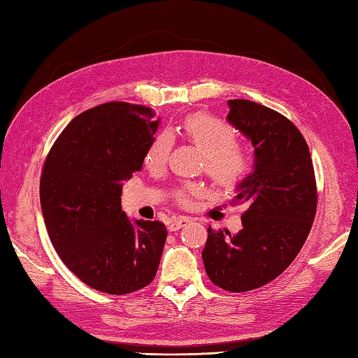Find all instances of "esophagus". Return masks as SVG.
<instances>
[{
  "mask_svg": "<svg viewBox=\"0 0 358 358\" xmlns=\"http://www.w3.org/2000/svg\"><path fill=\"white\" fill-rule=\"evenodd\" d=\"M189 222H191V218H189V217H175L169 224V231H178L180 227H183Z\"/></svg>",
  "mask_w": 358,
  "mask_h": 358,
  "instance_id": "34e87169",
  "label": "esophagus"
}]
</instances>
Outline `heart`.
I'll return each mask as SVG.
<instances>
[{
    "label": "heart",
    "mask_w": 358,
    "mask_h": 358,
    "mask_svg": "<svg viewBox=\"0 0 358 358\" xmlns=\"http://www.w3.org/2000/svg\"><path fill=\"white\" fill-rule=\"evenodd\" d=\"M181 132L204 154V171L220 187H234L246 177L250 158L245 148L237 144V132L227 121L204 112L187 115L181 123ZM172 148L169 132H159L149 143L144 154V164L152 169L163 167ZM201 194V186L186 183L173 191L180 204H189Z\"/></svg>",
    "instance_id": "b5f03b06"
}]
</instances>
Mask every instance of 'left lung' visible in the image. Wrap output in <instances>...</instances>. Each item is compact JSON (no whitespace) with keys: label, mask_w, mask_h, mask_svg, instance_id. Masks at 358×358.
I'll use <instances>...</instances> for the list:
<instances>
[{"label":"left lung","mask_w":358,"mask_h":358,"mask_svg":"<svg viewBox=\"0 0 358 358\" xmlns=\"http://www.w3.org/2000/svg\"><path fill=\"white\" fill-rule=\"evenodd\" d=\"M229 123L255 150L254 172L231 200L248 209L238 234L209 226L201 257L212 283L246 292L275 280L300 252L315 218L317 183L306 140L291 120L249 100H229Z\"/></svg>","instance_id":"left-lung-1"}]
</instances>
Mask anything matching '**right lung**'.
<instances>
[{
    "label": "right lung",
    "mask_w": 358,
    "mask_h": 358,
    "mask_svg": "<svg viewBox=\"0 0 358 358\" xmlns=\"http://www.w3.org/2000/svg\"><path fill=\"white\" fill-rule=\"evenodd\" d=\"M159 120L146 106L104 103L75 117L43 164L40 200L45 227L63 263L83 283L124 295L154 280L164 223L121 210V181L141 171Z\"/></svg>",
    "instance_id": "add662e5"
}]
</instances>
